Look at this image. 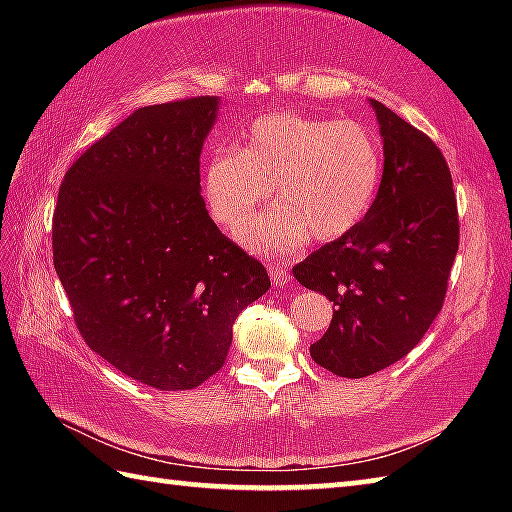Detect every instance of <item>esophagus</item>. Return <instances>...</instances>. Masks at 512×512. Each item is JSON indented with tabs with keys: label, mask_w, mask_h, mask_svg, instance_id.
<instances>
[{
	"label": "esophagus",
	"mask_w": 512,
	"mask_h": 512,
	"mask_svg": "<svg viewBox=\"0 0 512 512\" xmlns=\"http://www.w3.org/2000/svg\"><path fill=\"white\" fill-rule=\"evenodd\" d=\"M268 275H270V281H273V286H284L292 281L290 270L284 264L268 262Z\"/></svg>",
	"instance_id": "esophagus-1"
}]
</instances>
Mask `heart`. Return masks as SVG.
<instances>
[{
	"mask_svg": "<svg viewBox=\"0 0 512 512\" xmlns=\"http://www.w3.org/2000/svg\"><path fill=\"white\" fill-rule=\"evenodd\" d=\"M380 149L354 121L275 112L259 118L239 149L217 147L202 169V198L213 220L235 228L270 187L281 202L239 228L257 253H295L310 235L334 242L363 220L380 182Z\"/></svg>",
	"mask_w": 512,
	"mask_h": 512,
	"instance_id": "1",
	"label": "heart"
}]
</instances>
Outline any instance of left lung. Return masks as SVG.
Returning <instances> with one entry per match:
<instances>
[{"mask_svg": "<svg viewBox=\"0 0 512 512\" xmlns=\"http://www.w3.org/2000/svg\"><path fill=\"white\" fill-rule=\"evenodd\" d=\"M383 180L350 233L292 268L301 286L334 303L314 363L363 378L407 356L442 310L460 244L458 204L436 143L378 101Z\"/></svg>", "mask_w": 512, "mask_h": 512, "instance_id": "obj_1", "label": "left lung"}]
</instances>
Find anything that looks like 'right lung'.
<instances>
[{
	"label": "right lung",
	"mask_w": 512,
	"mask_h": 512,
	"mask_svg": "<svg viewBox=\"0 0 512 512\" xmlns=\"http://www.w3.org/2000/svg\"><path fill=\"white\" fill-rule=\"evenodd\" d=\"M217 110V96L140 107L68 169L52 217L54 270L85 343L160 391L213 376L239 312L270 288L200 195Z\"/></svg>",
	"instance_id": "add662e5"
}]
</instances>
